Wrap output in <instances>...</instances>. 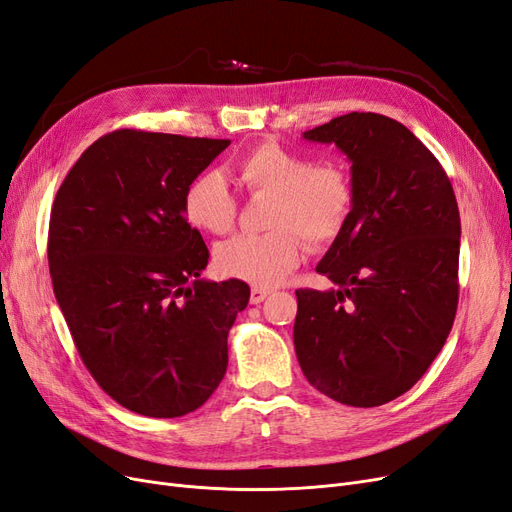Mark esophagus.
Wrapping results in <instances>:
<instances>
[{
  "mask_svg": "<svg viewBox=\"0 0 512 512\" xmlns=\"http://www.w3.org/2000/svg\"><path fill=\"white\" fill-rule=\"evenodd\" d=\"M270 291L268 289H261V287H253L251 289V304H261L263 299H268Z\"/></svg>",
  "mask_w": 512,
  "mask_h": 512,
  "instance_id": "obj_1",
  "label": "esophagus"
}]
</instances>
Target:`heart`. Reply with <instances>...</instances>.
I'll return each mask as SVG.
<instances>
[{"label":"heart","mask_w":512,"mask_h":512,"mask_svg":"<svg viewBox=\"0 0 512 512\" xmlns=\"http://www.w3.org/2000/svg\"><path fill=\"white\" fill-rule=\"evenodd\" d=\"M236 179L251 194H270L266 234H238L215 249L223 276L274 287L304 257V237L312 249L331 242L350 217L354 189L346 166L337 160H308L274 141L261 143L238 160ZM236 198L219 173H200L183 192V213L194 227L221 236L236 221Z\"/></svg>","instance_id":"b5f03b06"}]
</instances>
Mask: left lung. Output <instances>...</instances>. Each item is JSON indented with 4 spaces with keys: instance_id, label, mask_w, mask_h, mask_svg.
<instances>
[{
    "instance_id": "left-lung-1",
    "label": "left lung",
    "mask_w": 512,
    "mask_h": 512,
    "mask_svg": "<svg viewBox=\"0 0 512 512\" xmlns=\"http://www.w3.org/2000/svg\"><path fill=\"white\" fill-rule=\"evenodd\" d=\"M304 139L346 154L354 202L316 266L335 287L295 291L297 361L329 399L384 405L426 373L456 318V194L428 147L380 113H346Z\"/></svg>"
}]
</instances>
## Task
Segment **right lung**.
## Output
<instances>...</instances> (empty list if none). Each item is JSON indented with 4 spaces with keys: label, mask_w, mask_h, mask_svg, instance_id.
Returning <instances> with one entry per match:
<instances>
[{
    "label": "right lung",
    "mask_w": 512,
    "mask_h": 512,
    "mask_svg": "<svg viewBox=\"0 0 512 512\" xmlns=\"http://www.w3.org/2000/svg\"><path fill=\"white\" fill-rule=\"evenodd\" d=\"M227 139L116 130L94 141L56 192L48 266L82 361L122 407L179 418L227 369L246 282L200 278L208 249L183 192Z\"/></svg>",
    "instance_id": "right-lung-1"
}]
</instances>
